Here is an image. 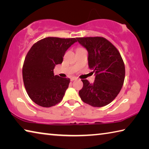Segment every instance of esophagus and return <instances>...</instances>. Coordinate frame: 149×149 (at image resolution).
Here are the masks:
<instances>
[{"instance_id":"1","label":"esophagus","mask_w":149,"mask_h":149,"mask_svg":"<svg viewBox=\"0 0 149 149\" xmlns=\"http://www.w3.org/2000/svg\"><path fill=\"white\" fill-rule=\"evenodd\" d=\"M77 79V78L76 77H70V80H71V81H74V80Z\"/></svg>"}]
</instances>
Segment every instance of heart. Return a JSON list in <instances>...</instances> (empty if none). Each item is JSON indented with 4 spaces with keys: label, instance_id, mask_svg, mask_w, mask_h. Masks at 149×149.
Instances as JSON below:
<instances>
[{
    "label": "heart",
    "instance_id": "heart-1",
    "mask_svg": "<svg viewBox=\"0 0 149 149\" xmlns=\"http://www.w3.org/2000/svg\"><path fill=\"white\" fill-rule=\"evenodd\" d=\"M79 48H81V47H79ZM77 49H78V48H77Z\"/></svg>",
    "mask_w": 149,
    "mask_h": 149
}]
</instances>
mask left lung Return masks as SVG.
Masks as SVG:
<instances>
[{
  "label": "left lung",
  "mask_w": 149,
  "mask_h": 149,
  "mask_svg": "<svg viewBox=\"0 0 149 149\" xmlns=\"http://www.w3.org/2000/svg\"><path fill=\"white\" fill-rule=\"evenodd\" d=\"M87 50L89 68L95 73L93 84L87 79L79 95L83 101L94 107H102L114 100L119 94L125 79V65L120 52L102 37H77Z\"/></svg>",
  "instance_id": "8db88e82"
}]
</instances>
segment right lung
Listing matches in <instances>:
<instances>
[{
	"label": "right lung",
	"instance_id": "1",
	"mask_svg": "<svg viewBox=\"0 0 149 149\" xmlns=\"http://www.w3.org/2000/svg\"><path fill=\"white\" fill-rule=\"evenodd\" d=\"M77 38L49 37L35 42L27 52L22 76L27 95L42 107H53L62 100L70 78L54 75L55 65L62 64L67 49Z\"/></svg>",
	"mask_w": 149,
	"mask_h": 149
}]
</instances>
